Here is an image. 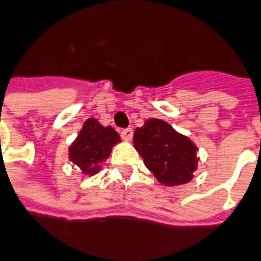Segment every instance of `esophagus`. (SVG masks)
Masks as SVG:
<instances>
[{
    "mask_svg": "<svg viewBox=\"0 0 261 261\" xmlns=\"http://www.w3.org/2000/svg\"><path fill=\"white\" fill-rule=\"evenodd\" d=\"M121 138L125 140V142H130L133 138V130L130 128L128 129H123V130H121Z\"/></svg>",
    "mask_w": 261,
    "mask_h": 261,
    "instance_id": "34e87169",
    "label": "esophagus"
}]
</instances>
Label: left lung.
Returning <instances> with one entry per match:
<instances>
[{"mask_svg":"<svg viewBox=\"0 0 261 261\" xmlns=\"http://www.w3.org/2000/svg\"><path fill=\"white\" fill-rule=\"evenodd\" d=\"M133 144L161 184L170 187L193 180L199 161L198 147L165 121L147 119L135 130Z\"/></svg>","mask_w":261,"mask_h":261,"instance_id":"8db88e82","label":"left lung"}]
</instances>
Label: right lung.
<instances>
[{
  "mask_svg": "<svg viewBox=\"0 0 261 261\" xmlns=\"http://www.w3.org/2000/svg\"><path fill=\"white\" fill-rule=\"evenodd\" d=\"M119 142L121 138L114 128L103 126L97 119L89 118L68 148V158L80 168L81 173L93 176L101 169V164Z\"/></svg>",
  "mask_w": 261,
  "mask_h": 261,
  "instance_id": "add662e5",
  "label": "right lung"
}]
</instances>
